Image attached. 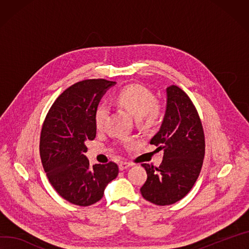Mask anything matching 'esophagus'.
Masks as SVG:
<instances>
[{
    "label": "esophagus",
    "mask_w": 249,
    "mask_h": 249,
    "mask_svg": "<svg viewBox=\"0 0 249 249\" xmlns=\"http://www.w3.org/2000/svg\"><path fill=\"white\" fill-rule=\"evenodd\" d=\"M131 166H132V164H130V163H126V162H121V163L119 164V170H120V171H123V170H126V169L130 168Z\"/></svg>",
    "instance_id": "1"
}]
</instances>
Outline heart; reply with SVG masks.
Here are the masks:
<instances>
[{"instance_id":"heart-1","label":"heart","mask_w":249,"mask_h":249,"mask_svg":"<svg viewBox=\"0 0 249 249\" xmlns=\"http://www.w3.org/2000/svg\"><path fill=\"white\" fill-rule=\"evenodd\" d=\"M115 100L144 127L154 126L160 120L161 111L156 97L143 85L130 84L123 87L116 94ZM108 113L106 104H98L94 112V124L97 129L102 128Z\"/></svg>"}]
</instances>
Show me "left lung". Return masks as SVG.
<instances>
[{
	"label": "left lung",
	"mask_w": 249,
	"mask_h": 249,
	"mask_svg": "<svg viewBox=\"0 0 249 249\" xmlns=\"http://www.w3.org/2000/svg\"><path fill=\"white\" fill-rule=\"evenodd\" d=\"M167 104L160 130L150 144L164 151L163 162L156 168L142 164L147 180L140 189L145 199L168 206L191 191L200 173L205 157V135L197 112L182 89H166Z\"/></svg>",
	"instance_id": "1"
}]
</instances>
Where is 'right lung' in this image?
<instances>
[{
	"label": "right lung",
	"instance_id": "right-lung-1",
	"mask_svg": "<svg viewBox=\"0 0 249 249\" xmlns=\"http://www.w3.org/2000/svg\"><path fill=\"white\" fill-rule=\"evenodd\" d=\"M115 84L88 79L71 85L57 97L43 122L39 153L44 172L58 195L73 205L87 207L97 202L106 186L118 176L115 163L91 167L84 155L85 142L96 136L95 109Z\"/></svg>",
	"mask_w": 249,
	"mask_h": 249
}]
</instances>
